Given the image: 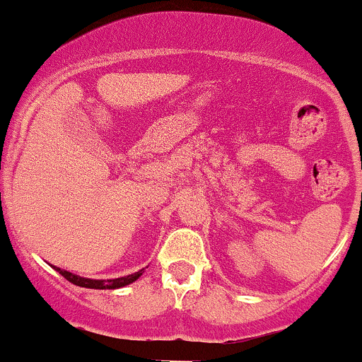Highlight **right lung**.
Listing matches in <instances>:
<instances>
[{
	"mask_svg": "<svg viewBox=\"0 0 362 362\" xmlns=\"http://www.w3.org/2000/svg\"><path fill=\"white\" fill-rule=\"evenodd\" d=\"M52 269L56 272H59L61 275H63L64 279L70 280L71 284H75V286H80V287H87V289H119V287H124V286H129V284H133L138 277H141V274H144L145 269L135 272V274L132 275H124V277H117V279H87V277H80V275L76 274H71V272L68 270H63L59 269V267H54L51 265Z\"/></svg>",
	"mask_w": 362,
	"mask_h": 362,
	"instance_id": "right-lung-1",
	"label": "right lung"
}]
</instances>
